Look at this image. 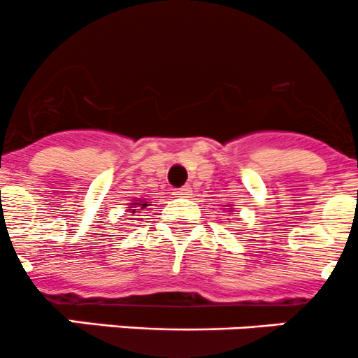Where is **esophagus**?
Here are the masks:
<instances>
[{
  "instance_id": "esophagus-1",
  "label": "esophagus",
  "mask_w": 358,
  "mask_h": 358,
  "mask_svg": "<svg viewBox=\"0 0 358 358\" xmlns=\"http://www.w3.org/2000/svg\"><path fill=\"white\" fill-rule=\"evenodd\" d=\"M174 194H176V196H189V194H191V186L178 187V189H174Z\"/></svg>"
}]
</instances>
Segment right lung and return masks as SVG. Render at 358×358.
I'll return each mask as SVG.
<instances>
[{"label":"right lung","mask_w":358,"mask_h":358,"mask_svg":"<svg viewBox=\"0 0 358 358\" xmlns=\"http://www.w3.org/2000/svg\"><path fill=\"white\" fill-rule=\"evenodd\" d=\"M132 205V207L129 208V212H137L141 208V210H143V208H146V207H151V201H144V200H136V203H130Z\"/></svg>","instance_id":"1"}]
</instances>
